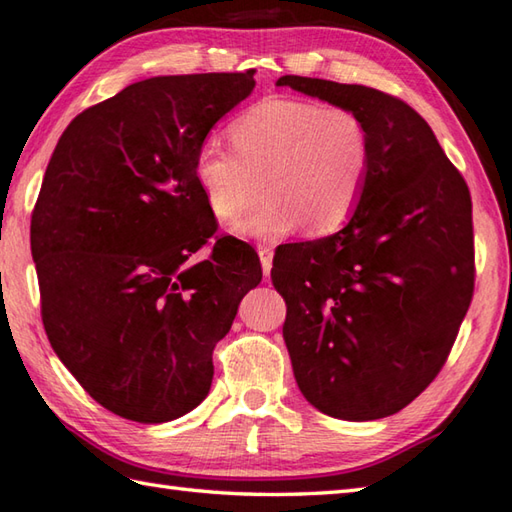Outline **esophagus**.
<instances>
[{
  "instance_id": "34e87169",
  "label": "esophagus",
  "mask_w": 512,
  "mask_h": 512,
  "mask_svg": "<svg viewBox=\"0 0 512 512\" xmlns=\"http://www.w3.org/2000/svg\"><path fill=\"white\" fill-rule=\"evenodd\" d=\"M257 253H259V262H262L264 277H270V268H273V248L268 244H259Z\"/></svg>"
}]
</instances>
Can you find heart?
I'll list each match as a JSON object with an SVG mask.
<instances>
[{
  "mask_svg": "<svg viewBox=\"0 0 512 512\" xmlns=\"http://www.w3.org/2000/svg\"><path fill=\"white\" fill-rule=\"evenodd\" d=\"M230 139L235 150L202 139L193 173L219 222L244 215L264 186V206L237 222L235 235L279 239L299 226L308 235L333 233L364 195L373 144L355 110L270 97L235 119Z\"/></svg>",
  "mask_w": 512,
  "mask_h": 512,
  "instance_id": "heart-1",
  "label": "heart"
}]
</instances>
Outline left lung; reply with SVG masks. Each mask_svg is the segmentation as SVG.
<instances>
[{"label":"left lung","mask_w":512,"mask_h":512,"mask_svg":"<svg viewBox=\"0 0 512 512\" xmlns=\"http://www.w3.org/2000/svg\"><path fill=\"white\" fill-rule=\"evenodd\" d=\"M277 86L355 110L373 164L348 224L277 248L284 342L302 395L368 422L408 406L442 370L473 299L470 193L424 117L382 90L284 75Z\"/></svg>","instance_id":"8db88e82"}]
</instances>
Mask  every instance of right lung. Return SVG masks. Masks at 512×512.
<instances>
[{
  "label": "right lung",
  "instance_id": "1",
  "mask_svg": "<svg viewBox=\"0 0 512 512\" xmlns=\"http://www.w3.org/2000/svg\"><path fill=\"white\" fill-rule=\"evenodd\" d=\"M255 70L150 77L86 108L50 157L30 219L42 319L62 364L130 422L190 413L213 350L262 282L253 248L215 235L197 146L253 93Z\"/></svg>",
  "mask_w": 512,
  "mask_h": 512
}]
</instances>
